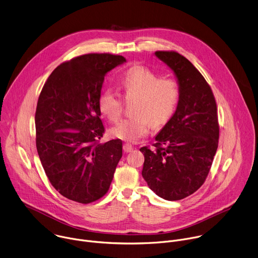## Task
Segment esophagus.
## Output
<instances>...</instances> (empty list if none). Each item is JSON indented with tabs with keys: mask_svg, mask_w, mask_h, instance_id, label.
<instances>
[{
	"mask_svg": "<svg viewBox=\"0 0 258 258\" xmlns=\"http://www.w3.org/2000/svg\"><path fill=\"white\" fill-rule=\"evenodd\" d=\"M123 149H124L125 152H131V151L133 150V146H132V144H130V143H125V144L123 145Z\"/></svg>",
	"mask_w": 258,
	"mask_h": 258,
	"instance_id": "obj_1",
	"label": "esophagus"
}]
</instances>
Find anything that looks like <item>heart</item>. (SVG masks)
Here are the masks:
<instances>
[{
  "label": "heart",
  "mask_w": 258,
  "mask_h": 258,
  "mask_svg": "<svg viewBox=\"0 0 258 258\" xmlns=\"http://www.w3.org/2000/svg\"><path fill=\"white\" fill-rule=\"evenodd\" d=\"M120 89L127 101H131L132 116L122 120L110 131L113 137L124 141H136L146 136L153 124L162 127L177 111L180 87L173 78L161 77L143 66H133L120 79ZM124 106L122 96L113 89H105L99 95L98 107L107 119L119 121Z\"/></svg>",
  "instance_id": "heart-1"
}]
</instances>
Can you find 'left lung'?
Segmentation results:
<instances>
[{
	"instance_id": "8db88e82",
	"label": "left lung",
	"mask_w": 258,
	"mask_h": 258,
	"mask_svg": "<svg viewBox=\"0 0 258 258\" xmlns=\"http://www.w3.org/2000/svg\"><path fill=\"white\" fill-rule=\"evenodd\" d=\"M154 54L174 71L180 100L154 149L140 148L142 177L160 197L180 200L197 191L210 173L219 144L218 108L211 86L189 60L174 50Z\"/></svg>"
}]
</instances>
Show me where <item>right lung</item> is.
<instances>
[{
  "instance_id": "right-lung-1",
  "label": "right lung",
  "mask_w": 258,
  "mask_h": 258,
  "mask_svg": "<svg viewBox=\"0 0 258 258\" xmlns=\"http://www.w3.org/2000/svg\"><path fill=\"white\" fill-rule=\"evenodd\" d=\"M123 56L86 54L58 66L36 106V149L50 184L64 197L90 203L104 196L122 158V140L99 143L105 127L98 98L105 75Z\"/></svg>"
}]
</instances>
